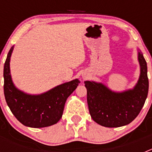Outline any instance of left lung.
Masks as SVG:
<instances>
[{"label":"left lung","mask_w":152,"mask_h":152,"mask_svg":"<svg viewBox=\"0 0 152 152\" xmlns=\"http://www.w3.org/2000/svg\"><path fill=\"white\" fill-rule=\"evenodd\" d=\"M140 75L133 88L117 92L94 80H85L88 104L91 118L99 125L109 128L126 126L140 113L148 92L147 63L138 49Z\"/></svg>","instance_id":"8db88e82"}]
</instances>
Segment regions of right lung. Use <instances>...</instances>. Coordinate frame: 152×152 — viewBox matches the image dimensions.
<instances>
[{
	"label": "right lung",
	"mask_w": 152,
	"mask_h": 152,
	"mask_svg": "<svg viewBox=\"0 0 152 152\" xmlns=\"http://www.w3.org/2000/svg\"><path fill=\"white\" fill-rule=\"evenodd\" d=\"M14 46L8 52L4 67V92L12 113L19 122L31 128H43L56 124L62 116L64 104L80 80L75 79L59 84L40 94H29L14 85L10 61Z\"/></svg>",
	"instance_id": "add662e5"
}]
</instances>
